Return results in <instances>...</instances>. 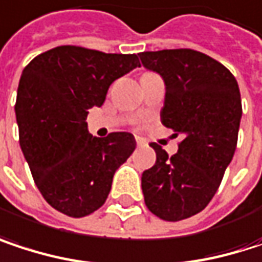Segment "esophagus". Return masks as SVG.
<instances>
[{
  "mask_svg": "<svg viewBox=\"0 0 262 262\" xmlns=\"http://www.w3.org/2000/svg\"><path fill=\"white\" fill-rule=\"evenodd\" d=\"M135 141H136V144H138V145H144V144H145V141H144L142 138H139V136H136V138H135Z\"/></svg>",
  "mask_w": 262,
  "mask_h": 262,
  "instance_id": "1",
  "label": "esophagus"
}]
</instances>
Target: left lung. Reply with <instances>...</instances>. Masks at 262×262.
<instances>
[{
    "instance_id": "obj_1",
    "label": "left lung",
    "mask_w": 262,
    "mask_h": 262,
    "mask_svg": "<svg viewBox=\"0 0 262 262\" xmlns=\"http://www.w3.org/2000/svg\"><path fill=\"white\" fill-rule=\"evenodd\" d=\"M139 57L165 83L162 124L183 136L170 158L150 144L156 164L141 178L144 202L156 217L179 222L206 208L234 158L243 114L239 88L226 67L195 50L144 51Z\"/></svg>"
}]
</instances>
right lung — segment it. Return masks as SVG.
<instances>
[{"instance_id": "obj_1", "label": "right lung", "mask_w": 262, "mask_h": 262, "mask_svg": "<svg viewBox=\"0 0 262 262\" xmlns=\"http://www.w3.org/2000/svg\"><path fill=\"white\" fill-rule=\"evenodd\" d=\"M136 67V54L62 45L24 68L15 104L19 144L36 186L59 212L80 219L103 206L115 171L133 153L132 133L95 138L86 117Z\"/></svg>"}]
</instances>
